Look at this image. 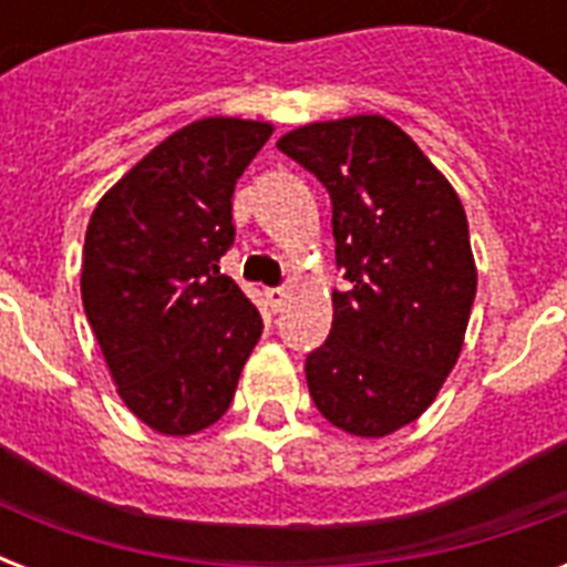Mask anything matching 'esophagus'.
<instances>
[{
  "label": "esophagus",
  "instance_id": "1",
  "mask_svg": "<svg viewBox=\"0 0 567 567\" xmlns=\"http://www.w3.org/2000/svg\"><path fill=\"white\" fill-rule=\"evenodd\" d=\"M265 300L274 311H282V306L288 302V291H285V288H267Z\"/></svg>",
  "mask_w": 567,
  "mask_h": 567
}]
</instances>
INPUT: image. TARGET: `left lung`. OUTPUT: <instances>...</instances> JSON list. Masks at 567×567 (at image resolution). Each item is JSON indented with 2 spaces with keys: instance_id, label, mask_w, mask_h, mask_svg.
<instances>
[{
  "instance_id": "8db88e82",
  "label": "left lung",
  "mask_w": 567,
  "mask_h": 567,
  "mask_svg": "<svg viewBox=\"0 0 567 567\" xmlns=\"http://www.w3.org/2000/svg\"><path fill=\"white\" fill-rule=\"evenodd\" d=\"M279 150L329 190L332 329L306 355L309 394L338 430L382 439L421 417L462 350L476 297L465 208L421 146L385 117L311 123Z\"/></svg>"
}]
</instances>
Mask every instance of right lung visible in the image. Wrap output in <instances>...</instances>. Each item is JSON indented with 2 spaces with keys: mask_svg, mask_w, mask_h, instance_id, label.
<instances>
[{
  "mask_svg": "<svg viewBox=\"0 0 567 567\" xmlns=\"http://www.w3.org/2000/svg\"><path fill=\"white\" fill-rule=\"evenodd\" d=\"M270 135L252 120H196L137 162L87 223L84 315L123 403L164 435L220 421L265 329L220 256L235 244V185Z\"/></svg>",
  "mask_w": 567,
  "mask_h": 567,
  "instance_id": "add662e5",
  "label": "right lung"
}]
</instances>
